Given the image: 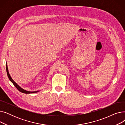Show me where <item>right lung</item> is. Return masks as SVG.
Here are the masks:
<instances>
[{
    "label": "right lung",
    "instance_id": "right-lung-1",
    "mask_svg": "<svg viewBox=\"0 0 125 125\" xmlns=\"http://www.w3.org/2000/svg\"><path fill=\"white\" fill-rule=\"evenodd\" d=\"M6 72H7V74L8 76V77L9 78V80H10V81L14 84V86L16 87V88L20 91L21 92L23 93H25V94H31V93H35L38 92L39 91H33V92H31V91H26L24 89H23V88H22L21 87H20L19 85L14 81L12 79V78L11 77L10 73H9V70H8V65H7V63L6 62Z\"/></svg>",
    "mask_w": 125,
    "mask_h": 125
}]
</instances>
